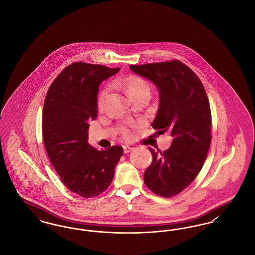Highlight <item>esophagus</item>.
Wrapping results in <instances>:
<instances>
[{"mask_svg": "<svg viewBox=\"0 0 255 255\" xmlns=\"http://www.w3.org/2000/svg\"><path fill=\"white\" fill-rule=\"evenodd\" d=\"M133 147H132V146H123V152H124V154H128V153H130V152L133 151Z\"/></svg>", "mask_w": 255, "mask_h": 255, "instance_id": "1", "label": "esophagus"}]
</instances>
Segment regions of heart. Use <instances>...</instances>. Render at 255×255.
<instances>
[{
    "label": "heart",
    "instance_id": "heart-1",
    "mask_svg": "<svg viewBox=\"0 0 255 255\" xmlns=\"http://www.w3.org/2000/svg\"><path fill=\"white\" fill-rule=\"evenodd\" d=\"M114 86L122 89L126 93V95L130 97L133 101L138 97L150 95L149 84L146 82L144 79H142L140 77H137V76L131 75V76L124 77L122 79L117 80L114 83ZM108 94H109V89L108 88L104 89L100 93V95L98 97V101H97L99 109H103L105 101H106L107 97H108ZM124 134H125L126 137L131 136V133L127 132V131H125Z\"/></svg>",
    "mask_w": 255,
    "mask_h": 255
}]
</instances>
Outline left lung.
<instances>
[{
	"mask_svg": "<svg viewBox=\"0 0 255 255\" xmlns=\"http://www.w3.org/2000/svg\"><path fill=\"white\" fill-rule=\"evenodd\" d=\"M129 68L158 89L159 104L152 127L159 133H169L173 140L164 152L148 148L153 160L143 177L150 190L169 198L193 182L206 161L211 140L206 90L196 73L180 61Z\"/></svg>",
	"mask_w": 255,
	"mask_h": 255,
	"instance_id": "left-lung-1",
	"label": "left lung"
}]
</instances>
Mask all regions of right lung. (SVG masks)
Returning <instances> with one entry per match:
<instances>
[{"label": "right lung", "instance_id": "obj_1", "mask_svg": "<svg viewBox=\"0 0 255 255\" xmlns=\"http://www.w3.org/2000/svg\"><path fill=\"white\" fill-rule=\"evenodd\" d=\"M120 70L73 63L52 82L45 98L42 128L47 154L65 186L83 198L109 187L123 153L122 146L99 151L88 142L89 121L97 117L98 87Z\"/></svg>", "mask_w": 255, "mask_h": 255}]
</instances>
